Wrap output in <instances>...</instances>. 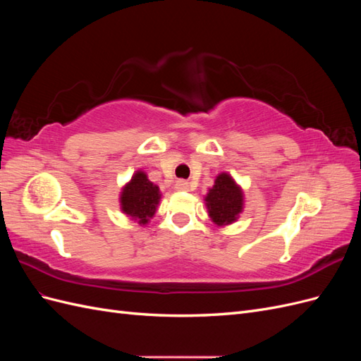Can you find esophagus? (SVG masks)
<instances>
[{"label":"esophagus","instance_id":"1","mask_svg":"<svg viewBox=\"0 0 361 361\" xmlns=\"http://www.w3.org/2000/svg\"><path fill=\"white\" fill-rule=\"evenodd\" d=\"M174 188H176L178 191H188L190 190V183L187 180L179 179V180H176V183H174Z\"/></svg>","mask_w":361,"mask_h":361}]
</instances>
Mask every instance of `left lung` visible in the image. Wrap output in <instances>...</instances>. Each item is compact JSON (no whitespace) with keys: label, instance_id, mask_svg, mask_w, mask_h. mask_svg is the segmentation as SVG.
Masks as SVG:
<instances>
[{"label":"left lung","instance_id":"left-lung-1","mask_svg":"<svg viewBox=\"0 0 361 361\" xmlns=\"http://www.w3.org/2000/svg\"><path fill=\"white\" fill-rule=\"evenodd\" d=\"M209 218L216 226L235 223L244 209V191L228 173H220L204 197Z\"/></svg>","mask_w":361,"mask_h":361}]
</instances>
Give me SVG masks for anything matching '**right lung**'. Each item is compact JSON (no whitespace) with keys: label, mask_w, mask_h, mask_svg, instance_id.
I'll return each mask as SVG.
<instances>
[{"label":"right lung","mask_w":361,"mask_h":361,"mask_svg":"<svg viewBox=\"0 0 361 361\" xmlns=\"http://www.w3.org/2000/svg\"><path fill=\"white\" fill-rule=\"evenodd\" d=\"M159 200V187L147 179V174L143 170H137L133 174V178L122 188L118 199L122 212L140 226L147 224L150 218L155 215Z\"/></svg>","instance_id":"add662e5"}]
</instances>
